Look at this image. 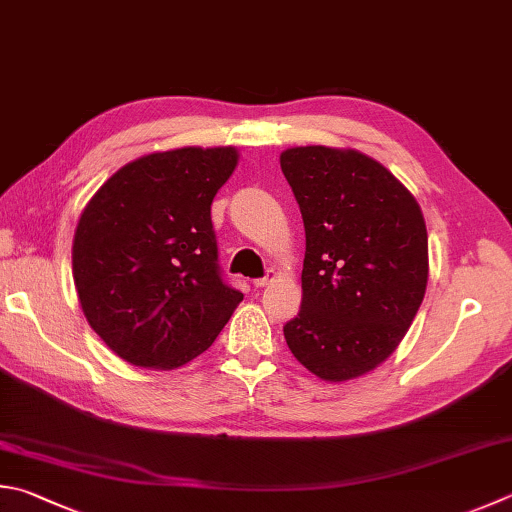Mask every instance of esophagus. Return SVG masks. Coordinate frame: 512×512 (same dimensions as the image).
Here are the masks:
<instances>
[{
	"mask_svg": "<svg viewBox=\"0 0 512 512\" xmlns=\"http://www.w3.org/2000/svg\"><path fill=\"white\" fill-rule=\"evenodd\" d=\"M272 281H274V272H272V269H267L265 276L254 278V287H265V285H269Z\"/></svg>",
	"mask_w": 512,
	"mask_h": 512,
	"instance_id": "obj_1",
	"label": "esophagus"
}]
</instances>
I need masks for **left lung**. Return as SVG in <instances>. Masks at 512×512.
I'll use <instances>...</instances> for the list:
<instances>
[{
	"label": "left lung",
	"mask_w": 512,
	"mask_h": 512,
	"mask_svg": "<svg viewBox=\"0 0 512 512\" xmlns=\"http://www.w3.org/2000/svg\"><path fill=\"white\" fill-rule=\"evenodd\" d=\"M281 169L305 225L303 301L285 341L321 379H354L388 359L419 310L426 220L410 191L359 151L287 149Z\"/></svg>",
	"instance_id": "left-lung-1"
}]
</instances>
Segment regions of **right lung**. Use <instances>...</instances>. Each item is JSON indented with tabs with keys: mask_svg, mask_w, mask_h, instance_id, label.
I'll list each match as a JSON object with an SVG mask.
<instances>
[{
	"mask_svg": "<svg viewBox=\"0 0 512 512\" xmlns=\"http://www.w3.org/2000/svg\"><path fill=\"white\" fill-rule=\"evenodd\" d=\"M231 147H185L124 165L82 211L73 278L86 321L140 368L173 370L216 341L243 292L218 265L211 202Z\"/></svg>",
	"mask_w": 512,
	"mask_h": 512,
	"instance_id": "1",
	"label": "right lung"
}]
</instances>
